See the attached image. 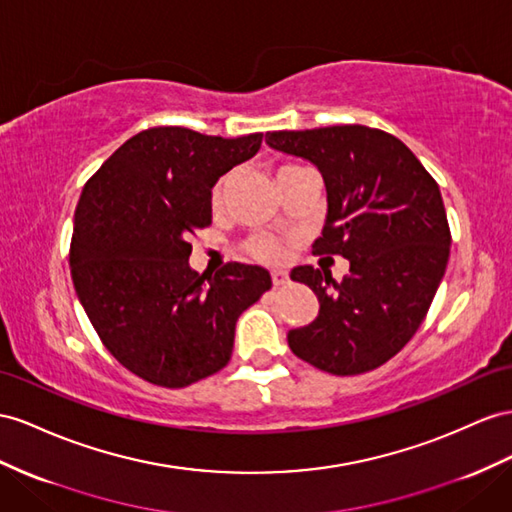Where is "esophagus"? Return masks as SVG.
Here are the masks:
<instances>
[{
  "label": "esophagus",
  "mask_w": 512,
  "mask_h": 512,
  "mask_svg": "<svg viewBox=\"0 0 512 512\" xmlns=\"http://www.w3.org/2000/svg\"><path fill=\"white\" fill-rule=\"evenodd\" d=\"M287 283V274L281 272V270H274L272 272V285L274 287H283Z\"/></svg>",
  "instance_id": "1"
}]
</instances>
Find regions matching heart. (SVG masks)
I'll return each instance as SVG.
<instances>
[{"instance_id":"b5f03b06","label":"heart","mask_w":512,"mask_h":512,"mask_svg":"<svg viewBox=\"0 0 512 512\" xmlns=\"http://www.w3.org/2000/svg\"><path fill=\"white\" fill-rule=\"evenodd\" d=\"M290 168H296V166L283 164L277 170V175L285 173V170H290ZM225 190H227V177H220L212 186V192H209V205H212L214 209H218L222 205V199H225ZM246 253L259 261H266V264H279L285 255V248H283V242L279 238H274V235L259 233V235H253V238L246 242Z\"/></svg>"}]
</instances>
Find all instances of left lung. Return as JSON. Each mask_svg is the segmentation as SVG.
<instances>
[{
    "label": "left lung",
    "instance_id": "left-lung-1",
    "mask_svg": "<svg viewBox=\"0 0 512 512\" xmlns=\"http://www.w3.org/2000/svg\"><path fill=\"white\" fill-rule=\"evenodd\" d=\"M272 149L313 162L329 214L313 255H342L350 274L292 270L318 296V318L287 333L296 357L335 376L381 368L426 318L450 257L437 181L402 140L365 125L268 131Z\"/></svg>",
    "mask_w": 512,
    "mask_h": 512
}]
</instances>
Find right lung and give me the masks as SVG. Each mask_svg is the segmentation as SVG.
I'll return each instance as SVG.
<instances>
[{
	"label": "right lung",
	"instance_id": "right-lung-1",
	"mask_svg": "<svg viewBox=\"0 0 512 512\" xmlns=\"http://www.w3.org/2000/svg\"><path fill=\"white\" fill-rule=\"evenodd\" d=\"M261 138L151 127L86 181L69 251L73 285L103 346L142 381L181 389L220 372L235 322L270 290L266 268L229 261L199 274L188 264L190 235L212 222V186Z\"/></svg>",
	"mask_w": 512,
	"mask_h": 512
}]
</instances>
